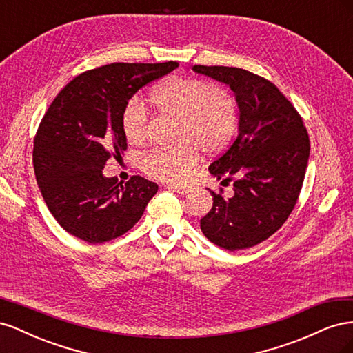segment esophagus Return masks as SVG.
Masks as SVG:
<instances>
[{"label": "esophagus", "mask_w": 353, "mask_h": 353, "mask_svg": "<svg viewBox=\"0 0 353 353\" xmlns=\"http://www.w3.org/2000/svg\"><path fill=\"white\" fill-rule=\"evenodd\" d=\"M168 190L175 191V193H178V194H181V196H184V194H188V193H190L191 187H190V185H174V184H170V185H168Z\"/></svg>", "instance_id": "1"}]
</instances>
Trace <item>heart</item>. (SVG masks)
Listing matches in <instances>:
<instances>
[{
  "instance_id": "heart-1",
  "label": "heart",
  "mask_w": 353,
  "mask_h": 353,
  "mask_svg": "<svg viewBox=\"0 0 353 353\" xmlns=\"http://www.w3.org/2000/svg\"><path fill=\"white\" fill-rule=\"evenodd\" d=\"M150 101L165 116L176 119L174 147L156 148L143 157L147 175L166 183H181L199 160V152L218 154L232 141L239 128V104L232 92L200 78L170 77L156 85ZM148 112L131 100L122 113V131L130 144L148 137Z\"/></svg>"
}]
</instances>
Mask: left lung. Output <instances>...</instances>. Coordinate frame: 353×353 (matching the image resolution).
I'll use <instances>...</instances> for the list:
<instances>
[{"label":"left lung","instance_id":"8db88e82","mask_svg":"<svg viewBox=\"0 0 353 353\" xmlns=\"http://www.w3.org/2000/svg\"><path fill=\"white\" fill-rule=\"evenodd\" d=\"M191 69L227 83L240 109L236 141L209 166L218 179L234 181V196L210 191L213 206L200 228L222 249L253 248L279 231L294 209L311 148L307 131L294 105L259 74L227 66Z\"/></svg>","mask_w":353,"mask_h":353}]
</instances>
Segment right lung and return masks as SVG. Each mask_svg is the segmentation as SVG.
Here are the masks:
<instances>
[{
  "label": "right lung",
  "mask_w": 353,
  "mask_h": 353,
  "mask_svg": "<svg viewBox=\"0 0 353 353\" xmlns=\"http://www.w3.org/2000/svg\"><path fill=\"white\" fill-rule=\"evenodd\" d=\"M179 65L112 63L73 78L50 104L34 140L37 183L51 215L87 243L121 237L143 216L157 184L134 175L125 184L103 168L126 150L122 113L132 95Z\"/></svg>",
  "instance_id": "1"
}]
</instances>
